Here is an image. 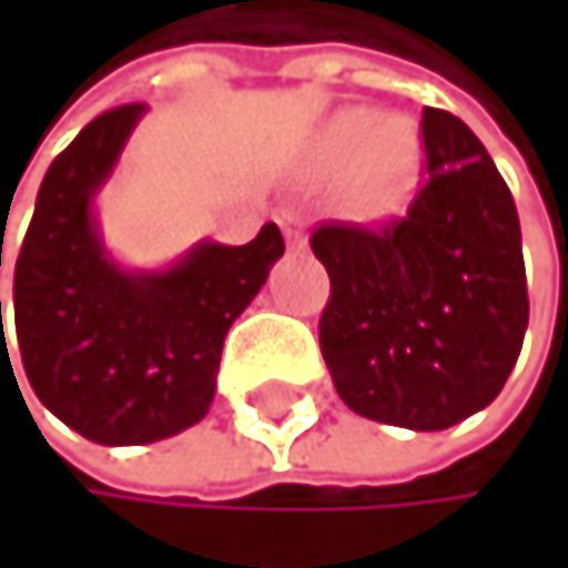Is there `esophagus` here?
Returning <instances> with one entry per match:
<instances>
[{
  "mask_svg": "<svg viewBox=\"0 0 568 568\" xmlns=\"http://www.w3.org/2000/svg\"><path fill=\"white\" fill-rule=\"evenodd\" d=\"M278 227H282V234H286L290 248H303V245H306V234H303V217H300V214H293V211H282V214H278Z\"/></svg>",
  "mask_w": 568,
  "mask_h": 568,
  "instance_id": "esophagus-1",
  "label": "esophagus"
}]
</instances>
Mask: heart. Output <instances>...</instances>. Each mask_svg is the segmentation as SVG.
Wrapping results in <instances>:
<instances>
[{
	"label": "heart",
	"instance_id": "1",
	"mask_svg": "<svg viewBox=\"0 0 568 568\" xmlns=\"http://www.w3.org/2000/svg\"><path fill=\"white\" fill-rule=\"evenodd\" d=\"M423 145L405 119H385L375 108H347L326 122L320 160L326 170H351L354 201L364 214H392L405 204L419 173Z\"/></svg>",
	"mask_w": 568,
	"mask_h": 568
}]
</instances>
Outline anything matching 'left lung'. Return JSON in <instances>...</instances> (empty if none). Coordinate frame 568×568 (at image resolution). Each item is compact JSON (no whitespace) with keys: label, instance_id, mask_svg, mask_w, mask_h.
I'll use <instances>...</instances> for the list:
<instances>
[{"label":"left lung","instance_id":"left-lung-1","mask_svg":"<svg viewBox=\"0 0 568 568\" xmlns=\"http://www.w3.org/2000/svg\"><path fill=\"white\" fill-rule=\"evenodd\" d=\"M426 186L402 221L323 224L310 245L331 275L320 351L357 416L436 433L505 388L528 326L521 224L484 142L423 108Z\"/></svg>","mask_w":568,"mask_h":568}]
</instances>
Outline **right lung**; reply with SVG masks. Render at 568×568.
<instances>
[{
    "label": "right lung",
    "mask_w": 568,
    "mask_h": 568,
    "mask_svg": "<svg viewBox=\"0 0 568 568\" xmlns=\"http://www.w3.org/2000/svg\"><path fill=\"white\" fill-rule=\"evenodd\" d=\"M142 115L145 104L112 108L50 163L12 278L16 341L37 398L101 446L156 443L207 416L231 323L286 252L282 231L265 224L248 245L197 242L166 268L119 265L94 197ZM0 354L9 361L6 331Z\"/></svg>",
    "instance_id": "1"
}]
</instances>
